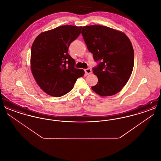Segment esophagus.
Returning <instances> with one entry per match:
<instances>
[{
    "instance_id": "34e87169",
    "label": "esophagus",
    "mask_w": 161,
    "mask_h": 161,
    "mask_svg": "<svg viewBox=\"0 0 161 161\" xmlns=\"http://www.w3.org/2000/svg\"><path fill=\"white\" fill-rule=\"evenodd\" d=\"M84 72H85V74L86 75H89V74H91L92 73V70L90 68H88V69H84Z\"/></svg>"
}]
</instances>
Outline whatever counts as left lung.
Listing matches in <instances>:
<instances>
[{
	"label": "left lung",
	"instance_id": "8db88e82",
	"mask_svg": "<svg viewBox=\"0 0 161 161\" xmlns=\"http://www.w3.org/2000/svg\"><path fill=\"white\" fill-rule=\"evenodd\" d=\"M81 34L94 61L98 79L92 89L100 96L119 92L130 78L134 66V51L129 38L122 32L101 25L82 28Z\"/></svg>",
	"mask_w": 161,
	"mask_h": 161
}]
</instances>
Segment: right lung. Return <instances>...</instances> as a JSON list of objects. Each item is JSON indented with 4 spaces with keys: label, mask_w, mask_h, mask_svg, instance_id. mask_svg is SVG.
<instances>
[{
    "label": "right lung",
    "mask_w": 161,
    "mask_h": 161,
    "mask_svg": "<svg viewBox=\"0 0 161 161\" xmlns=\"http://www.w3.org/2000/svg\"><path fill=\"white\" fill-rule=\"evenodd\" d=\"M81 26L64 25L43 32L31 47V69L40 87L48 95L60 97L70 92L83 69L75 68L68 54L70 43L80 36Z\"/></svg>",
    "instance_id": "right-lung-1"
}]
</instances>
